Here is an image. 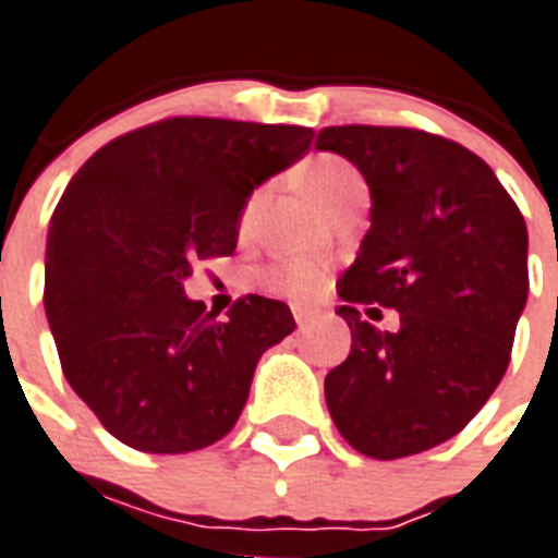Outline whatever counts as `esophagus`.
<instances>
[{
  "label": "esophagus",
  "instance_id": "esophagus-1",
  "mask_svg": "<svg viewBox=\"0 0 558 558\" xmlns=\"http://www.w3.org/2000/svg\"><path fill=\"white\" fill-rule=\"evenodd\" d=\"M292 315H295V324L298 327H301V330H306V327H310V324L315 322V310L313 306H304V304H295L292 306Z\"/></svg>",
  "mask_w": 558,
  "mask_h": 558
}]
</instances>
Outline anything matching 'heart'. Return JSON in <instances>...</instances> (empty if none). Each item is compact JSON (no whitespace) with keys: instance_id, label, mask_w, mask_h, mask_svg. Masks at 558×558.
Segmentation results:
<instances>
[{"instance_id":"b5f03b06","label":"heart","mask_w":558,"mask_h":558,"mask_svg":"<svg viewBox=\"0 0 558 558\" xmlns=\"http://www.w3.org/2000/svg\"><path fill=\"white\" fill-rule=\"evenodd\" d=\"M356 179V170L350 168L348 161L332 159V156H324V159H313L301 173V185H304L306 196L322 208V202L327 196L339 191L344 182ZM263 205V196H252V202L245 205L243 210V228H248L257 217V210ZM263 283L275 292H283L289 298H310L315 295V289L322 287V263L313 260V257H287V260L275 263L269 269L263 271Z\"/></svg>"}]
</instances>
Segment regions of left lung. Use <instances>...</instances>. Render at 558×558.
I'll use <instances>...</instances> for the list:
<instances>
[{
    "instance_id": "obj_1",
    "label": "left lung",
    "mask_w": 558,
    "mask_h": 558,
    "mask_svg": "<svg viewBox=\"0 0 558 558\" xmlns=\"http://www.w3.org/2000/svg\"><path fill=\"white\" fill-rule=\"evenodd\" d=\"M318 150L356 165L371 228L341 275L350 356L324 379L356 451L397 460L440 446L493 397L527 304V226L484 159L408 126H327ZM359 303L400 313L379 333Z\"/></svg>"
}]
</instances>
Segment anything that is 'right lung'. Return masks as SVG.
<instances>
[{"label": "right lung", "mask_w": 558, "mask_h": 558, "mask_svg": "<svg viewBox=\"0 0 558 558\" xmlns=\"http://www.w3.org/2000/svg\"><path fill=\"white\" fill-rule=\"evenodd\" d=\"M313 135L168 118L74 173L48 226L46 318L65 379L112 437L182 454L234 428L254 367L295 318L283 301L248 295L217 322L182 280L193 257L234 252L254 187L295 165Z\"/></svg>", "instance_id": "1"}]
</instances>
